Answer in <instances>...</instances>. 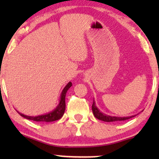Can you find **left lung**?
Returning a JSON list of instances; mask_svg holds the SVG:
<instances>
[{
    "mask_svg": "<svg viewBox=\"0 0 159 159\" xmlns=\"http://www.w3.org/2000/svg\"><path fill=\"white\" fill-rule=\"evenodd\" d=\"M92 111L93 113L94 116L97 118L98 120H102L104 122H116V121H123V120H126L130 119V118L134 117L136 115H133V116H110L106 114H104L102 111H99V109L96 107V102H95L93 99V103L92 105Z\"/></svg>",
    "mask_w": 159,
    "mask_h": 159,
    "instance_id": "1",
    "label": "left lung"
}]
</instances>
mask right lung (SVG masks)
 I'll return each instance as SVG.
<instances>
[{
    "mask_svg": "<svg viewBox=\"0 0 159 159\" xmlns=\"http://www.w3.org/2000/svg\"><path fill=\"white\" fill-rule=\"evenodd\" d=\"M72 82L70 81L66 85V87L63 88V90H62L59 103H58V105H57V107L54 109V110L50 111L49 113L42 115H38V116H27V115L21 114V113L19 112L18 111L17 112L19 113L21 116H23L24 118H26L27 120H33V121L36 122H47V123H49V122L56 121V120L61 119L62 116H63V115L64 114L65 112L66 94L69 89L72 87Z\"/></svg>",
    "mask_w": 159,
    "mask_h": 159,
    "instance_id": "add662e5",
    "label": "right lung"
}]
</instances>
